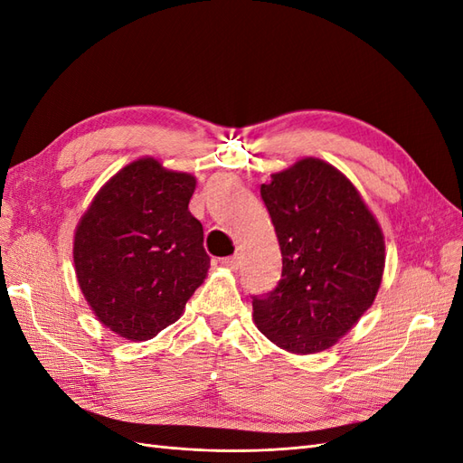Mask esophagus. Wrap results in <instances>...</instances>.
Instances as JSON below:
<instances>
[{
	"label": "esophagus",
	"instance_id": "obj_1",
	"mask_svg": "<svg viewBox=\"0 0 463 463\" xmlns=\"http://www.w3.org/2000/svg\"><path fill=\"white\" fill-rule=\"evenodd\" d=\"M222 264L230 270H237V269H240V255H232V257L222 259Z\"/></svg>",
	"mask_w": 463,
	"mask_h": 463
}]
</instances>
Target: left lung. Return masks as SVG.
Listing matches in <instances>:
<instances>
[{
  "label": "left lung",
  "instance_id": "left-lung-1",
  "mask_svg": "<svg viewBox=\"0 0 463 463\" xmlns=\"http://www.w3.org/2000/svg\"><path fill=\"white\" fill-rule=\"evenodd\" d=\"M260 185L282 250V279L253 298L257 328L298 355L325 352L373 305L384 235L355 185L320 158H301Z\"/></svg>",
  "mask_w": 463,
  "mask_h": 463
}]
</instances>
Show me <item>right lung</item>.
I'll list each match as a JSON object with an SVG mask.
<instances>
[{"instance_id": "obj_1", "label": "right lung", "mask_w": 463, "mask_h": 463, "mask_svg": "<svg viewBox=\"0 0 463 463\" xmlns=\"http://www.w3.org/2000/svg\"><path fill=\"white\" fill-rule=\"evenodd\" d=\"M197 179L138 158L96 193L80 216L73 262L96 318L131 342H146L184 315L206 278L203 223L189 213Z\"/></svg>"}]
</instances>
